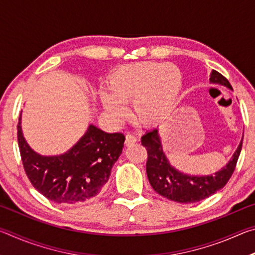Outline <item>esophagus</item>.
I'll return each instance as SVG.
<instances>
[{
  "label": "esophagus",
  "mask_w": 255,
  "mask_h": 255,
  "mask_svg": "<svg viewBox=\"0 0 255 255\" xmlns=\"http://www.w3.org/2000/svg\"><path fill=\"white\" fill-rule=\"evenodd\" d=\"M136 141H137V138L135 136L131 135V133H127V135H126V141H125V144H126V146H129V145H131L133 143H136Z\"/></svg>",
  "instance_id": "34e87169"
}]
</instances>
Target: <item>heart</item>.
<instances>
[{
  "mask_svg": "<svg viewBox=\"0 0 255 255\" xmlns=\"http://www.w3.org/2000/svg\"><path fill=\"white\" fill-rule=\"evenodd\" d=\"M182 75L171 63L140 62L118 67L108 80L109 93L101 94L110 117L119 122L125 106L130 102L133 120L145 127L155 126L170 117L179 102Z\"/></svg>",
  "mask_w": 255,
  "mask_h": 255,
  "instance_id": "obj_1",
  "label": "heart"
}]
</instances>
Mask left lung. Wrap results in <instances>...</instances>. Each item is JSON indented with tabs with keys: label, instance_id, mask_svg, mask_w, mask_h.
I'll return each mask as SVG.
<instances>
[{
	"label": "left lung",
	"instance_id": "1",
	"mask_svg": "<svg viewBox=\"0 0 255 255\" xmlns=\"http://www.w3.org/2000/svg\"><path fill=\"white\" fill-rule=\"evenodd\" d=\"M209 81L211 84H219L232 90L230 82L217 71L211 72ZM242 144L243 138L230 162L222 170L210 175H190L171 165L163 152L157 128L147 131L141 137V145L146 147L148 155L146 173L150 185L162 197L180 204H192L204 200L225 187L235 170Z\"/></svg>",
	"mask_w": 255,
	"mask_h": 255
}]
</instances>
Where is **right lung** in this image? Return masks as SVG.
Segmentation results:
<instances>
[{
    "label": "right lung",
    "mask_w": 255,
    "mask_h": 255,
    "mask_svg": "<svg viewBox=\"0 0 255 255\" xmlns=\"http://www.w3.org/2000/svg\"><path fill=\"white\" fill-rule=\"evenodd\" d=\"M125 136L108 133L90 125L80 140L67 152L45 156L25 141L18 124V143L25 174L42 196L57 204L73 205L100 193L114 164L123 152Z\"/></svg>",
    "instance_id": "right-lung-1"
}]
</instances>
